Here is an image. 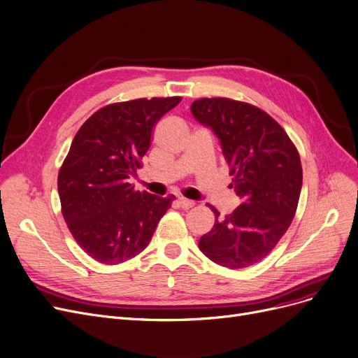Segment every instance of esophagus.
Listing matches in <instances>:
<instances>
[{
  "instance_id": "1",
  "label": "esophagus",
  "mask_w": 358,
  "mask_h": 358,
  "mask_svg": "<svg viewBox=\"0 0 358 358\" xmlns=\"http://www.w3.org/2000/svg\"><path fill=\"white\" fill-rule=\"evenodd\" d=\"M178 205L182 208V209H190V208H193L194 206V201L193 200H189V199H185V197H178Z\"/></svg>"
}]
</instances>
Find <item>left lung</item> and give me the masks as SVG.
I'll list each match as a JSON object with an SVG mask.
<instances>
[{"instance_id":"8db88e82","label":"left lung","mask_w":358,"mask_h":358,"mask_svg":"<svg viewBox=\"0 0 358 358\" xmlns=\"http://www.w3.org/2000/svg\"><path fill=\"white\" fill-rule=\"evenodd\" d=\"M193 117L221 141L232 176L231 187L243 203L220 217L199 241L212 262L241 269L265 259L282 238L299 206L303 168L285 130L260 108L228 98H201Z\"/></svg>"}]
</instances>
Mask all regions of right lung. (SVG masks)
I'll list each match as a JSON object with an SVG mask.
<instances>
[{
	"label": "right lung",
	"mask_w": 358,
	"mask_h": 358,
	"mask_svg": "<svg viewBox=\"0 0 358 358\" xmlns=\"http://www.w3.org/2000/svg\"><path fill=\"white\" fill-rule=\"evenodd\" d=\"M180 96L110 103L76 133L58 173L64 221L85 253L118 265L142 253L176 199L134 190L129 182L142 168L155 124Z\"/></svg>",
	"instance_id": "1"
}]
</instances>
